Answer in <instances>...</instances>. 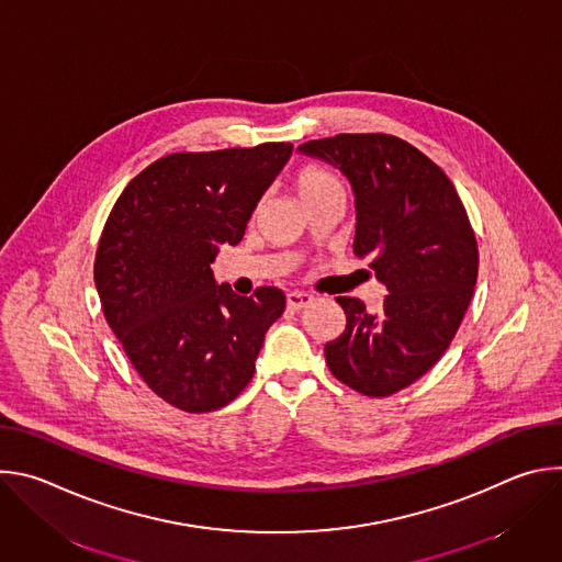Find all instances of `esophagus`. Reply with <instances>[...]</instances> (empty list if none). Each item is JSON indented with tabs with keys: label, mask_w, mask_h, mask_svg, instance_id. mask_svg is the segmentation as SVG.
I'll use <instances>...</instances> for the list:
<instances>
[{
	"label": "esophagus",
	"mask_w": 562,
	"mask_h": 562,
	"mask_svg": "<svg viewBox=\"0 0 562 562\" xmlns=\"http://www.w3.org/2000/svg\"><path fill=\"white\" fill-rule=\"evenodd\" d=\"M313 302V295L311 293H304V291H291L286 293V306L291 311H302L304 306H308Z\"/></svg>",
	"instance_id": "34e87169"
}]
</instances>
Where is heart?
Segmentation results:
<instances>
[{"mask_svg": "<svg viewBox=\"0 0 562 562\" xmlns=\"http://www.w3.org/2000/svg\"><path fill=\"white\" fill-rule=\"evenodd\" d=\"M336 187H340V182L329 171L317 169V167H306L295 176V191L302 202Z\"/></svg>", "mask_w": 562, "mask_h": 562, "instance_id": "obj_1", "label": "heart"}]
</instances>
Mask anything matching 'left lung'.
<instances>
[{
    "instance_id": "8db88e82",
    "label": "left lung",
    "mask_w": 562,
    "mask_h": 562,
    "mask_svg": "<svg viewBox=\"0 0 562 562\" xmlns=\"http://www.w3.org/2000/svg\"><path fill=\"white\" fill-rule=\"evenodd\" d=\"M336 167L356 198L353 254L386 286L378 311L358 297L342 336L325 345L331 373L384 397L423 378L451 345L477 278V245L451 180L405 139L342 133L297 146Z\"/></svg>"
}]
</instances>
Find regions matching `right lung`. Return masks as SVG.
Here are the masks:
<instances>
[{
	"instance_id": "obj_1",
	"label": "right lung",
	"mask_w": 562,
	"mask_h": 562,
	"mask_svg": "<svg viewBox=\"0 0 562 562\" xmlns=\"http://www.w3.org/2000/svg\"><path fill=\"white\" fill-rule=\"evenodd\" d=\"M291 150L269 142L167 155L128 182L106 220L95 256L104 317L142 380L182 412L237 397L284 311L278 286L237 295L211 262L245 237Z\"/></svg>"
}]
</instances>
